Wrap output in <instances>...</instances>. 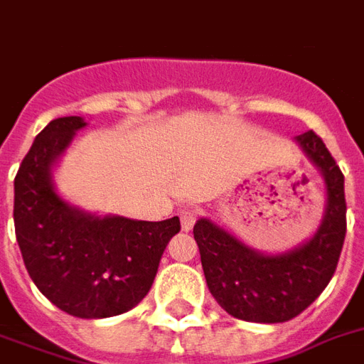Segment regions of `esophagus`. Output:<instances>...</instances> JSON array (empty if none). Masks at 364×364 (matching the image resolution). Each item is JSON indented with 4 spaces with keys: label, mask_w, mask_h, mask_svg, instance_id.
Returning a JSON list of instances; mask_svg holds the SVG:
<instances>
[{
    "label": "esophagus",
    "mask_w": 364,
    "mask_h": 364,
    "mask_svg": "<svg viewBox=\"0 0 364 364\" xmlns=\"http://www.w3.org/2000/svg\"><path fill=\"white\" fill-rule=\"evenodd\" d=\"M179 218H181V228L185 230V232H189V230L193 228L195 220H197V214H195V210L185 208V210H181V213H179Z\"/></svg>",
    "instance_id": "1"
}]
</instances>
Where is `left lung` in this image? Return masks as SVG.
Returning a JSON list of instances; mask_svg holds the SVG:
<instances>
[{"instance_id":"obj_1","label":"left lung","mask_w":364,"mask_h":364,"mask_svg":"<svg viewBox=\"0 0 364 364\" xmlns=\"http://www.w3.org/2000/svg\"><path fill=\"white\" fill-rule=\"evenodd\" d=\"M326 185V210L304 244L282 253L257 252L210 218H198L197 240L206 284L237 320L281 323L304 312L336 273L347 232L343 173L312 130L294 138Z\"/></svg>"}]
</instances>
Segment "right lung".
I'll use <instances>...</instances> for the list:
<instances>
[{"mask_svg":"<svg viewBox=\"0 0 364 364\" xmlns=\"http://www.w3.org/2000/svg\"><path fill=\"white\" fill-rule=\"evenodd\" d=\"M87 127L82 117L50 120L15 175V236L31 279L62 312L99 320L128 312L158 273L179 218L146 222L87 213L56 191L52 169Z\"/></svg>","mask_w":364,"mask_h":364,"instance_id":"right-lung-1","label":"right lung"}]
</instances>
